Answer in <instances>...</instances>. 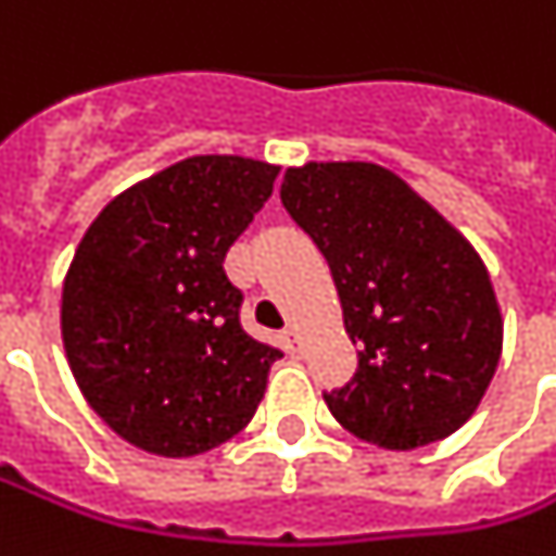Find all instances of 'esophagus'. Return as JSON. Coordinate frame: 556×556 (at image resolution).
I'll return each mask as SVG.
<instances>
[{
    "instance_id": "esophagus-1",
    "label": "esophagus",
    "mask_w": 556,
    "mask_h": 556,
    "mask_svg": "<svg viewBox=\"0 0 556 556\" xmlns=\"http://www.w3.org/2000/svg\"><path fill=\"white\" fill-rule=\"evenodd\" d=\"M282 343H286V349H289L291 355H301V337H298L294 328H286V331H282Z\"/></svg>"
}]
</instances>
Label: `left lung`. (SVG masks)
Here are the masks:
<instances>
[{"label":"left lung","instance_id":"8db88e82","mask_svg":"<svg viewBox=\"0 0 556 556\" xmlns=\"http://www.w3.org/2000/svg\"><path fill=\"white\" fill-rule=\"evenodd\" d=\"M279 198L328 258L358 372L325 394L340 425L391 452L452 437L503 352L491 274L457 228L372 162L289 168Z\"/></svg>","mask_w":556,"mask_h":556}]
</instances>
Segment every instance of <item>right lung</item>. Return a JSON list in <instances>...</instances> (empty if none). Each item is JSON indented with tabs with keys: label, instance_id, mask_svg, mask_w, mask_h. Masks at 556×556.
<instances>
[{
	"label": "right lung",
	"instance_id": "add662e5",
	"mask_svg": "<svg viewBox=\"0 0 556 556\" xmlns=\"http://www.w3.org/2000/svg\"><path fill=\"white\" fill-rule=\"evenodd\" d=\"M279 165L189 156L104 207L62 282L65 358L104 425L141 452L192 457L231 440L282 352L240 328L228 247L274 192Z\"/></svg>",
	"mask_w": 556,
	"mask_h": 556
}]
</instances>
